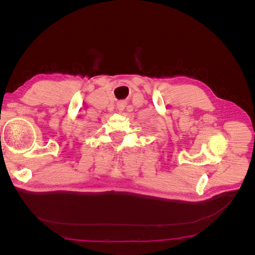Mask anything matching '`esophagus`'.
Here are the masks:
<instances>
[{"label":"esophagus","instance_id":"1","mask_svg":"<svg viewBox=\"0 0 255 255\" xmlns=\"http://www.w3.org/2000/svg\"><path fill=\"white\" fill-rule=\"evenodd\" d=\"M126 106H127V102H126V101H119V102L117 103V110H118L119 112L125 111Z\"/></svg>","mask_w":255,"mask_h":255}]
</instances>
